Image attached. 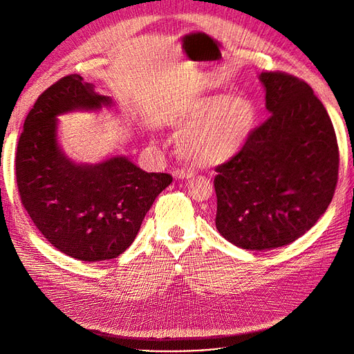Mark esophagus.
Wrapping results in <instances>:
<instances>
[{
    "instance_id": "34e87169",
    "label": "esophagus",
    "mask_w": 354,
    "mask_h": 354,
    "mask_svg": "<svg viewBox=\"0 0 354 354\" xmlns=\"http://www.w3.org/2000/svg\"><path fill=\"white\" fill-rule=\"evenodd\" d=\"M195 176V173L192 169H186V168H181V169H176L174 171V177L178 180H186V178H192Z\"/></svg>"
}]
</instances>
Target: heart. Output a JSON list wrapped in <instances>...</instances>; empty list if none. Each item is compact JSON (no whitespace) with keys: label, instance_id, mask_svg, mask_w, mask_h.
Masks as SVG:
<instances>
[{"label":"heart","instance_id":"1","mask_svg":"<svg viewBox=\"0 0 354 354\" xmlns=\"http://www.w3.org/2000/svg\"><path fill=\"white\" fill-rule=\"evenodd\" d=\"M255 124L250 99L216 93L181 104L171 125L181 134V158L198 167L216 165L236 155L248 140Z\"/></svg>","mask_w":354,"mask_h":354}]
</instances>
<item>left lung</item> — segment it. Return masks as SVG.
<instances>
[{
	"label": "left lung",
	"instance_id": "obj_1",
	"mask_svg": "<svg viewBox=\"0 0 354 354\" xmlns=\"http://www.w3.org/2000/svg\"><path fill=\"white\" fill-rule=\"evenodd\" d=\"M270 116L241 151L216 167V226L243 250L288 245L324 216L338 183L334 125L312 87L281 71L261 72Z\"/></svg>",
	"mask_w": 354,
	"mask_h": 354
}]
</instances>
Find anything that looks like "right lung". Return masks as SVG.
I'll list each match as a JSON object with an SVG mask.
<instances>
[{
  "instance_id": "1",
  "label": "right lung",
  "mask_w": 354,
  "mask_h": 354,
  "mask_svg": "<svg viewBox=\"0 0 354 354\" xmlns=\"http://www.w3.org/2000/svg\"><path fill=\"white\" fill-rule=\"evenodd\" d=\"M109 103L78 73L66 75L37 99L17 143L16 183L22 205L42 236L80 261L122 254L156 196L173 181L167 173H146L122 156L77 165L59 151L57 115Z\"/></svg>"
}]
</instances>
